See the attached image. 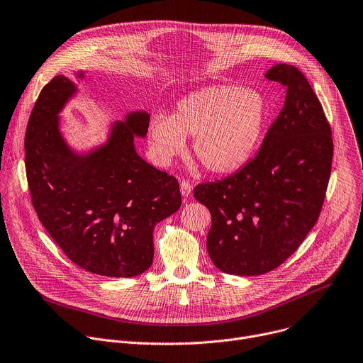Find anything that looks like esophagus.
Instances as JSON below:
<instances>
[{
    "instance_id": "esophagus-1",
    "label": "esophagus",
    "mask_w": 363,
    "mask_h": 363,
    "mask_svg": "<svg viewBox=\"0 0 363 363\" xmlns=\"http://www.w3.org/2000/svg\"><path fill=\"white\" fill-rule=\"evenodd\" d=\"M191 184L187 182V180H183L182 183H180V191H182V194L184 198H187V196H190L191 194Z\"/></svg>"
}]
</instances>
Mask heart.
Segmentation results:
<instances>
[{
  "instance_id": "1",
  "label": "heart",
  "mask_w": 363,
  "mask_h": 363,
  "mask_svg": "<svg viewBox=\"0 0 363 363\" xmlns=\"http://www.w3.org/2000/svg\"><path fill=\"white\" fill-rule=\"evenodd\" d=\"M266 97L234 84L209 86L176 103L173 115L150 121V148L160 165L184 152L193 138V152L218 176L233 174L253 158L269 122Z\"/></svg>"
}]
</instances>
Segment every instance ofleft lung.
Segmentation results:
<instances>
[{
    "label": "left lung",
    "instance_id": "8db88e82",
    "mask_svg": "<svg viewBox=\"0 0 363 363\" xmlns=\"http://www.w3.org/2000/svg\"><path fill=\"white\" fill-rule=\"evenodd\" d=\"M266 78L286 96L259 154L193 191L212 216L209 257L228 274H263L292 256L315 225L331 172V129L310 82L288 64L273 65Z\"/></svg>",
    "mask_w": 363,
    "mask_h": 363
}]
</instances>
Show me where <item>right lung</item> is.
<instances>
[{"instance_id": "add662e5", "label": "right lung", "mask_w": 363, "mask_h": 363, "mask_svg": "<svg viewBox=\"0 0 363 363\" xmlns=\"http://www.w3.org/2000/svg\"><path fill=\"white\" fill-rule=\"evenodd\" d=\"M75 77L84 79V71ZM77 91L75 81L57 75L32 110L24 139L32 203L75 264L100 276H138L152 264L154 227L182 206L179 183L135 150V138L148 132L145 110L111 122L103 144L74 150L60 113Z\"/></svg>"}]
</instances>
